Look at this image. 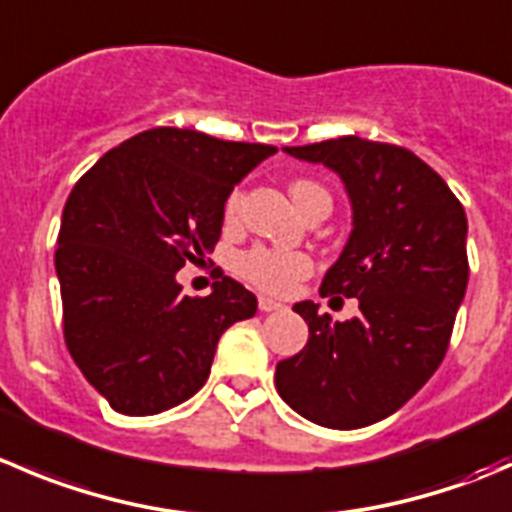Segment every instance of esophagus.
<instances>
[{"mask_svg": "<svg viewBox=\"0 0 512 512\" xmlns=\"http://www.w3.org/2000/svg\"><path fill=\"white\" fill-rule=\"evenodd\" d=\"M257 305H260L262 312H277V310H282L280 302L270 300V297H260V300H257Z\"/></svg>", "mask_w": 512, "mask_h": 512, "instance_id": "1", "label": "esophagus"}]
</instances>
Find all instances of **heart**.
<instances>
[{
  "label": "heart",
  "instance_id": "b5f03b06",
  "mask_svg": "<svg viewBox=\"0 0 512 512\" xmlns=\"http://www.w3.org/2000/svg\"><path fill=\"white\" fill-rule=\"evenodd\" d=\"M290 195L292 200L297 202L300 210H305L317 195H327L317 182L310 180H295L290 185ZM242 197L245 192L240 187L227 195L225 200V220L235 222L237 215L242 210ZM237 275L242 280H247L250 285H255L257 290L270 292V295H287L292 287L297 285L300 280H305L307 275L312 272V260L305 255V252L297 250H285V247H265L257 245L252 250L242 252L235 262Z\"/></svg>",
  "mask_w": 512,
  "mask_h": 512
}]
</instances>
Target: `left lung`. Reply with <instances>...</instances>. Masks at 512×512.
I'll use <instances>...</instances> for the list:
<instances>
[{
    "label": "left lung",
    "instance_id": "8db88e82",
    "mask_svg": "<svg viewBox=\"0 0 512 512\" xmlns=\"http://www.w3.org/2000/svg\"><path fill=\"white\" fill-rule=\"evenodd\" d=\"M282 152L345 182L352 232L320 295L357 297L360 315L335 322L297 302L310 340L277 362V393L317 425L365 428L403 408L448 352L470 275L465 210L405 147L347 135Z\"/></svg>",
    "mask_w": 512,
    "mask_h": 512
}]
</instances>
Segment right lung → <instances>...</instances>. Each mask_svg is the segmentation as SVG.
<instances>
[{
	"label": "right lung",
	"mask_w": 512,
	"mask_h": 512,
	"mask_svg": "<svg viewBox=\"0 0 512 512\" xmlns=\"http://www.w3.org/2000/svg\"><path fill=\"white\" fill-rule=\"evenodd\" d=\"M277 147L155 127L99 157L69 192L54 252L64 342L122 415L185 403L222 332L257 312L232 277L187 297L175 272L215 250L232 187Z\"/></svg>",
	"instance_id": "right-lung-1"
}]
</instances>
